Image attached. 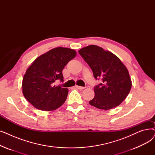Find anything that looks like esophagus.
Here are the masks:
<instances>
[{
    "instance_id": "1",
    "label": "esophagus",
    "mask_w": 155,
    "mask_h": 155,
    "mask_svg": "<svg viewBox=\"0 0 155 155\" xmlns=\"http://www.w3.org/2000/svg\"><path fill=\"white\" fill-rule=\"evenodd\" d=\"M77 88H78V89H79V90H83V89H84L85 88V87H81V86H76L75 87Z\"/></svg>"
}]
</instances>
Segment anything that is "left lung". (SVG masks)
Instances as JSON below:
<instances>
[{"label":"left lung","mask_w":155,"mask_h":155,"mask_svg":"<svg viewBox=\"0 0 155 155\" xmlns=\"http://www.w3.org/2000/svg\"><path fill=\"white\" fill-rule=\"evenodd\" d=\"M93 71L95 79L102 82L94 87V98L89 104L107 110L119 105L131 91L132 82L125 65L114 54L96 45L78 51Z\"/></svg>","instance_id":"obj_1"}]
</instances>
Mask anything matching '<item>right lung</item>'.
<instances>
[{"instance_id": "1", "label": "right lung", "mask_w": 155, "mask_h": 155, "mask_svg": "<svg viewBox=\"0 0 155 155\" xmlns=\"http://www.w3.org/2000/svg\"><path fill=\"white\" fill-rule=\"evenodd\" d=\"M77 52L68 48L57 47L38 57L27 69L22 82V94L35 108L51 111L59 108L67 98L68 88L54 85L63 80L62 70Z\"/></svg>"}]
</instances>
